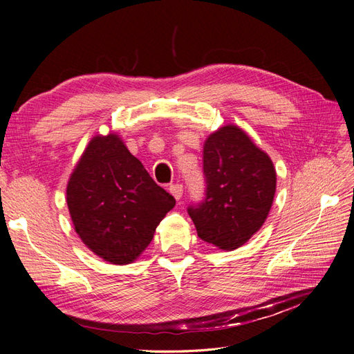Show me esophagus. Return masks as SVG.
<instances>
[{"mask_svg":"<svg viewBox=\"0 0 354 354\" xmlns=\"http://www.w3.org/2000/svg\"><path fill=\"white\" fill-rule=\"evenodd\" d=\"M168 190H169V194L173 195L177 201H178L181 196H183V186L178 185V183H176V185H171Z\"/></svg>","mask_w":354,"mask_h":354,"instance_id":"1","label":"esophagus"}]
</instances>
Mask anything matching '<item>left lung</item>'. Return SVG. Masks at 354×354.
<instances>
[{
  "label": "left lung",
  "mask_w": 354,
  "mask_h": 354,
  "mask_svg": "<svg viewBox=\"0 0 354 354\" xmlns=\"http://www.w3.org/2000/svg\"><path fill=\"white\" fill-rule=\"evenodd\" d=\"M205 199L187 208L198 236L233 251L264 224L276 192L270 156L238 125L221 127L203 145Z\"/></svg>",
  "instance_id": "8db88e82"
}]
</instances>
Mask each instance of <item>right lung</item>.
Masks as SVG:
<instances>
[{
	"instance_id": "add662e5",
	"label": "right lung",
	"mask_w": 354,
	"mask_h": 354,
	"mask_svg": "<svg viewBox=\"0 0 354 354\" xmlns=\"http://www.w3.org/2000/svg\"><path fill=\"white\" fill-rule=\"evenodd\" d=\"M66 202L87 248L120 266L147 248L158 224L176 205L115 133L91 138L68 181Z\"/></svg>"
}]
</instances>
